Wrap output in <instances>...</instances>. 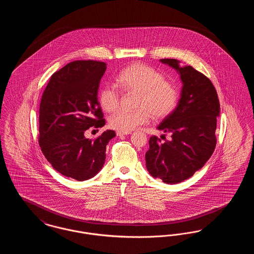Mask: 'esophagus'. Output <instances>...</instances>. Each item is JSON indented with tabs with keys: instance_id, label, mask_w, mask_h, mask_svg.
<instances>
[{
	"instance_id": "obj_1",
	"label": "esophagus",
	"mask_w": 254,
	"mask_h": 254,
	"mask_svg": "<svg viewBox=\"0 0 254 254\" xmlns=\"http://www.w3.org/2000/svg\"><path fill=\"white\" fill-rule=\"evenodd\" d=\"M127 134H129V132H123V131H117V132H116V135H117V136H119V137L125 136V135H127Z\"/></svg>"
}]
</instances>
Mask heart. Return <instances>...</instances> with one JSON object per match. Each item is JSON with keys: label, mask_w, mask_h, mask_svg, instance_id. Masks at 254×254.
<instances>
[{"label": "heart", "mask_w": 254, "mask_h": 254, "mask_svg": "<svg viewBox=\"0 0 254 254\" xmlns=\"http://www.w3.org/2000/svg\"><path fill=\"white\" fill-rule=\"evenodd\" d=\"M117 83L128 93H139L136 111L119 110L109 118L110 127L123 132H130L147 124L151 115L161 120L169 116L176 109L179 91L176 85L166 81V77L145 64H134L122 70ZM121 95L112 85L103 86L99 92L101 108L113 112L119 107Z\"/></svg>", "instance_id": "heart-1"}]
</instances>
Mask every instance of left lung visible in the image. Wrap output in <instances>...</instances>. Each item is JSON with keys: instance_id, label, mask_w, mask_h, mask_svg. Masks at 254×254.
<instances>
[{"instance_id": "obj_1", "label": "left lung", "mask_w": 254, "mask_h": 254, "mask_svg": "<svg viewBox=\"0 0 254 254\" xmlns=\"http://www.w3.org/2000/svg\"><path fill=\"white\" fill-rule=\"evenodd\" d=\"M180 75L181 97L174 111L157 127L171 134L161 143L149 139L145 167L154 178L166 184H178L190 178L204 167L216 145V124L220 115L217 92L210 80L190 65L176 59H161Z\"/></svg>"}]
</instances>
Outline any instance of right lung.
<instances>
[{
  "instance_id": "add662e5",
  "label": "right lung",
  "mask_w": 254,
  "mask_h": 254,
  "mask_svg": "<svg viewBox=\"0 0 254 254\" xmlns=\"http://www.w3.org/2000/svg\"><path fill=\"white\" fill-rule=\"evenodd\" d=\"M106 69L103 62H71L51 76L41 100V149L53 169L77 181L88 180L102 169L107 145L116 136L106 130L93 141L85 137L89 127L106 124L97 97Z\"/></svg>"
}]
</instances>
